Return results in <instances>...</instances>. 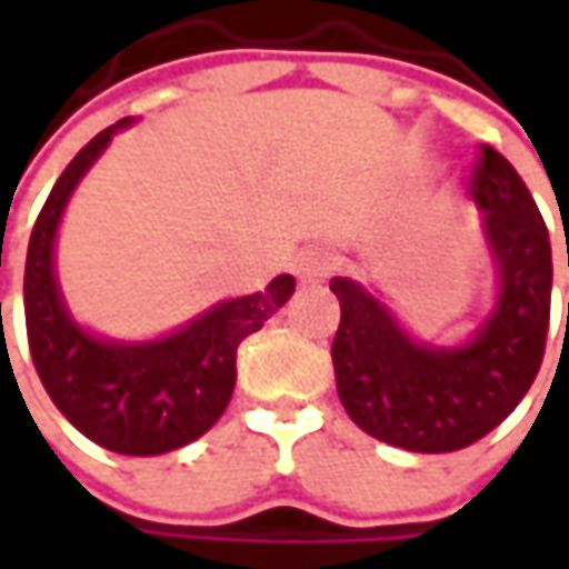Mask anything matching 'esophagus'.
Segmentation results:
<instances>
[{
    "label": "esophagus",
    "instance_id": "34e87169",
    "mask_svg": "<svg viewBox=\"0 0 569 569\" xmlns=\"http://www.w3.org/2000/svg\"><path fill=\"white\" fill-rule=\"evenodd\" d=\"M295 274L303 284H319L332 274V256L326 250H303L297 252L295 259Z\"/></svg>",
    "mask_w": 569,
    "mask_h": 569
}]
</instances>
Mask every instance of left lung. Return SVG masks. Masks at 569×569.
Returning <instances> with one entry per match:
<instances>
[{
    "instance_id": "1",
    "label": "left lung",
    "mask_w": 569,
    "mask_h": 569,
    "mask_svg": "<svg viewBox=\"0 0 569 569\" xmlns=\"http://www.w3.org/2000/svg\"><path fill=\"white\" fill-rule=\"evenodd\" d=\"M471 199L485 214L497 300L469 341H418L361 281L329 284L341 303L332 341L341 405L363 433L408 452H452L491 433L522 402L545 358L551 240L536 199L491 144L475 164Z\"/></svg>"
}]
</instances>
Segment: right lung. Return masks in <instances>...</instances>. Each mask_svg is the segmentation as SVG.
I'll return each mask as SVG.
<instances>
[{"label": "right lung", "mask_w": 569, "mask_h": 569, "mask_svg": "<svg viewBox=\"0 0 569 569\" xmlns=\"http://www.w3.org/2000/svg\"><path fill=\"white\" fill-rule=\"evenodd\" d=\"M132 117L98 132L56 180L40 208L24 262L28 345L53 405L98 447L122 456H161L199 440L237 382V348L295 295L278 274L266 291L221 300L177 332L151 341L103 339L78 326L56 281V230L81 177Z\"/></svg>", "instance_id": "1"}]
</instances>
